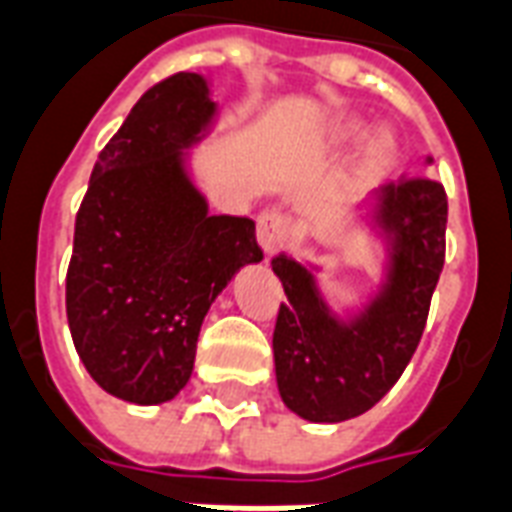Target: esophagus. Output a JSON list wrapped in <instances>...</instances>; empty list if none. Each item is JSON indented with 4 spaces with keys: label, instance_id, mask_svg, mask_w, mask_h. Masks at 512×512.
<instances>
[{
    "label": "esophagus",
    "instance_id": "esophagus-1",
    "mask_svg": "<svg viewBox=\"0 0 512 512\" xmlns=\"http://www.w3.org/2000/svg\"><path fill=\"white\" fill-rule=\"evenodd\" d=\"M290 236V219L279 211H263L257 217V241L266 249V255H276L287 244Z\"/></svg>",
    "mask_w": 512,
    "mask_h": 512
}]
</instances>
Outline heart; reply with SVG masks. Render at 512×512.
I'll use <instances>...</instances> for the list:
<instances>
[{
    "label": "heart",
    "mask_w": 512,
    "mask_h": 512,
    "mask_svg": "<svg viewBox=\"0 0 512 512\" xmlns=\"http://www.w3.org/2000/svg\"><path fill=\"white\" fill-rule=\"evenodd\" d=\"M361 132V124L358 121H342L336 130H333V138L339 140V143H347L355 135ZM393 160V140L388 135H372L369 143H366V149H363V170L366 173H380L391 165Z\"/></svg>",
    "instance_id": "heart-1"
}]
</instances>
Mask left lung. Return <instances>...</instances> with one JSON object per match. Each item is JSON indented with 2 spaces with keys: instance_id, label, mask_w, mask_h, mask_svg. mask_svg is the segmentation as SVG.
Segmentation results:
<instances>
[{
  "instance_id": "1",
  "label": "left lung",
  "mask_w": 512,
  "mask_h": 512,
  "mask_svg": "<svg viewBox=\"0 0 512 512\" xmlns=\"http://www.w3.org/2000/svg\"><path fill=\"white\" fill-rule=\"evenodd\" d=\"M377 219L393 236L391 276L352 325L333 320L309 268L287 255L271 260L287 295L274 328L276 382L287 407L314 423L372 410L407 369L426 328L445 266V187L429 176H404L377 195Z\"/></svg>"
}]
</instances>
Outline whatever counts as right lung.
Segmentation results:
<instances>
[{
  "label": "right lung",
  "mask_w": 512,
  "mask_h": 512,
  "mask_svg": "<svg viewBox=\"0 0 512 512\" xmlns=\"http://www.w3.org/2000/svg\"><path fill=\"white\" fill-rule=\"evenodd\" d=\"M214 116L206 81L176 73L143 94L94 162L75 214L67 323L86 372L132 404L187 385L211 301L263 249L249 217H208L181 149Z\"/></svg>",
  "instance_id": "1"
}]
</instances>
